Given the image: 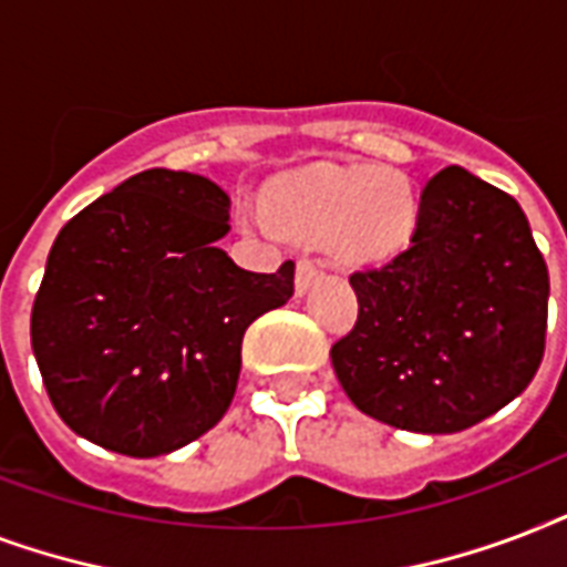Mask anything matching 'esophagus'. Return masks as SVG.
I'll return each mask as SVG.
<instances>
[{"label":"esophagus","mask_w":567,"mask_h":567,"mask_svg":"<svg viewBox=\"0 0 567 567\" xmlns=\"http://www.w3.org/2000/svg\"><path fill=\"white\" fill-rule=\"evenodd\" d=\"M316 275H319V266H316L313 260H307V257H301L296 266V292L298 296H305L307 289L313 287Z\"/></svg>","instance_id":"esophagus-1"}]
</instances>
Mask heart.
<instances>
[{
	"label": "heart",
	"instance_id": "obj_1",
	"mask_svg": "<svg viewBox=\"0 0 567 567\" xmlns=\"http://www.w3.org/2000/svg\"><path fill=\"white\" fill-rule=\"evenodd\" d=\"M262 218L284 236L319 245L349 262L388 260L414 234V188L399 171L313 168L289 171L262 192Z\"/></svg>",
	"mask_w": 567,
	"mask_h": 567
}]
</instances>
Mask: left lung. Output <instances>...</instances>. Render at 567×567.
<instances>
[{"label":"left lung","mask_w":567,"mask_h":567,"mask_svg":"<svg viewBox=\"0 0 567 567\" xmlns=\"http://www.w3.org/2000/svg\"><path fill=\"white\" fill-rule=\"evenodd\" d=\"M358 322L331 363L379 423L452 434L529 388L550 278L517 200L450 165L425 183L416 230L388 266L354 271Z\"/></svg>","instance_id":"1"}]
</instances>
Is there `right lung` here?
I'll return each instance as SVG.
<instances>
[{
	"mask_svg": "<svg viewBox=\"0 0 567 567\" xmlns=\"http://www.w3.org/2000/svg\"><path fill=\"white\" fill-rule=\"evenodd\" d=\"M227 221L218 183L151 168L61 227L32 307V352L79 437L156 458L230 408L245 331L292 298L296 262L239 269L218 248Z\"/></svg>",
	"mask_w": 567,
	"mask_h": 567,
	"instance_id": "obj_1",
	"label": "right lung"
}]
</instances>
